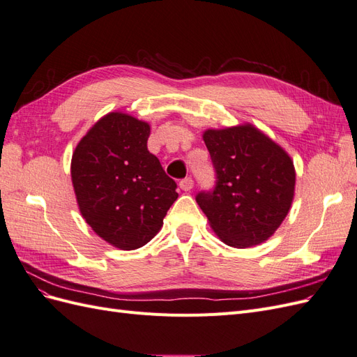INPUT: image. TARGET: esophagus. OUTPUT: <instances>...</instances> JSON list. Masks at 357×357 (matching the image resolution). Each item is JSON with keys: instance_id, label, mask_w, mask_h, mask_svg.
Wrapping results in <instances>:
<instances>
[{"instance_id": "esophagus-1", "label": "esophagus", "mask_w": 357, "mask_h": 357, "mask_svg": "<svg viewBox=\"0 0 357 357\" xmlns=\"http://www.w3.org/2000/svg\"><path fill=\"white\" fill-rule=\"evenodd\" d=\"M192 188H193V180H192L190 177H186V178H183V180L180 181V189H181V190L189 192Z\"/></svg>"}]
</instances>
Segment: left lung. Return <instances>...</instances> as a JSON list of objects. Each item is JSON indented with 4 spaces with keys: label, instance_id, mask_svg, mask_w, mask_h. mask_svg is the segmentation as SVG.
Listing matches in <instances>:
<instances>
[{
    "label": "left lung",
    "instance_id": "1",
    "mask_svg": "<svg viewBox=\"0 0 357 357\" xmlns=\"http://www.w3.org/2000/svg\"><path fill=\"white\" fill-rule=\"evenodd\" d=\"M215 188L197 202L215 235L235 248L265 243L283 223L295 197L296 171L286 150L252 123L205 129Z\"/></svg>",
    "mask_w": 357,
    "mask_h": 357
}]
</instances>
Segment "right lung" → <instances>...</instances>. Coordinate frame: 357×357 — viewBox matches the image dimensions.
Here are the masks:
<instances>
[{
    "instance_id": "right-lung-1",
    "label": "right lung",
    "mask_w": 357,
    "mask_h": 357,
    "mask_svg": "<svg viewBox=\"0 0 357 357\" xmlns=\"http://www.w3.org/2000/svg\"><path fill=\"white\" fill-rule=\"evenodd\" d=\"M150 125L122 112L102 116L75 146L71 181L82 218L121 250L143 247L160 231L178 197L176 181L147 150Z\"/></svg>"
}]
</instances>
